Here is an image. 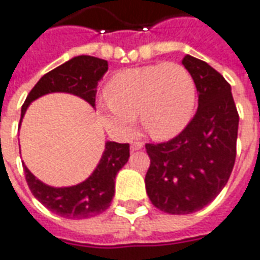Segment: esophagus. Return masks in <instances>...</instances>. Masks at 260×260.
<instances>
[{"instance_id": "obj_1", "label": "esophagus", "mask_w": 260, "mask_h": 260, "mask_svg": "<svg viewBox=\"0 0 260 260\" xmlns=\"http://www.w3.org/2000/svg\"><path fill=\"white\" fill-rule=\"evenodd\" d=\"M143 147H144V144H143L141 141H134V143H132V145H130V150L139 151V150H141Z\"/></svg>"}]
</instances>
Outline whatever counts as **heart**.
<instances>
[{"label": "heart", "mask_w": 260, "mask_h": 260, "mask_svg": "<svg viewBox=\"0 0 260 260\" xmlns=\"http://www.w3.org/2000/svg\"><path fill=\"white\" fill-rule=\"evenodd\" d=\"M106 99L98 106L104 127L119 139H128L136 115L151 137L171 139L190 121L196 85L190 73L178 62L128 68L112 77Z\"/></svg>", "instance_id": "heart-1"}]
</instances>
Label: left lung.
Returning <instances> with one entry per match:
<instances>
[{"instance_id": "left-lung-1", "label": "left lung", "mask_w": 260, "mask_h": 260, "mask_svg": "<svg viewBox=\"0 0 260 260\" xmlns=\"http://www.w3.org/2000/svg\"><path fill=\"white\" fill-rule=\"evenodd\" d=\"M182 64L198 89V112L172 140L145 144L151 159L147 194L168 214H190L211 203L227 185L237 156L239 116L231 86L196 57L185 56Z\"/></svg>"}]
</instances>
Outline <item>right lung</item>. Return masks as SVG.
Listing matches in <instances>:
<instances>
[{
	"label": "right lung",
	"mask_w": 260,
	"mask_h": 260,
	"mask_svg": "<svg viewBox=\"0 0 260 260\" xmlns=\"http://www.w3.org/2000/svg\"><path fill=\"white\" fill-rule=\"evenodd\" d=\"M108 71V61L92 56H78L45 74L29 92L22 105L21 120L27 106L35 99L50 92H68L85 99L95 108V96L99 80ZM130 156V145L108 141L102 158L91 176L70 187H51L35 178L23 165L27 186L45 207L56 214L82 220L104 213L115 196V179Z\"/></svg>",
	"instance_id": "obj_1"
}]
</instances>
